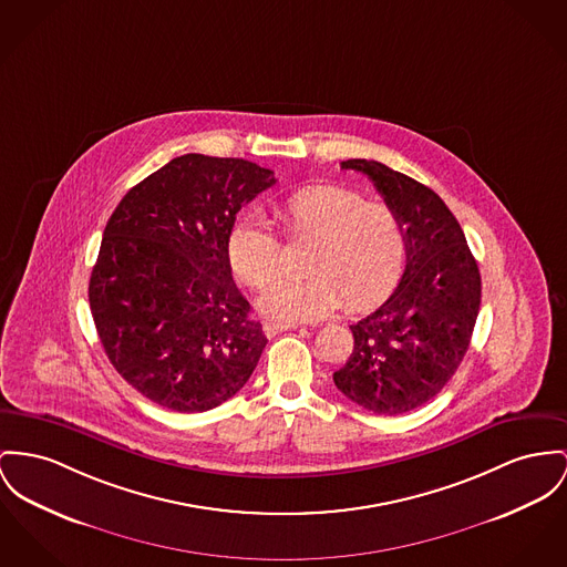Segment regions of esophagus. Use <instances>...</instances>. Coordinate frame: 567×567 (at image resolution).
I'll return each mask as SVG.
<instances>
[{
    "label": "esophagus",
    "mask_w": 567,
    "mask_h": 567,
    "mask_svg": "<svg viewBox=\"0 0 567 567\" xmlns=\"http://www.w3.org/2000/svg\"><path fill=\"white\" fill-rule=\"evenodd\" d=\"M290 329H297V324H284V322H266L265 324V333L268 338H275L277 333L290 331Z\"/></svg>",
    "instance_id": "34e87169"
}]
</instances>
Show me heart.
I'll list each match as a JSON object with an SVG mask.
<instances>
[{"mask_svg":"<svg viewBox=\"0 0 567 567\" xmlns=\"http://www.w3.org/2000/svg\"><path fill=\"white\" fill-rule=\"evenodd\" d=\"M272 219L288 238L311 240L302 279L277 281L260 299V311L279 322L327 316L341 301L368 311L398 286L409 258L402 217L386 204L336 183L307 185L277 199ZM279 240L260 219H243L227 236L231 270L262 290L279 275Z\"/></svg>","mask_w":567,"mask_h":567,"instance_id":"heart-1","label":"heart"}]
</instances>
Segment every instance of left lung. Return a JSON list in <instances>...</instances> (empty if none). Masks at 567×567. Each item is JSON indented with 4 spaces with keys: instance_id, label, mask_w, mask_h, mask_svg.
Instances as JSON below:
<instances>
[{
    "instance_id": "8db88e82",
    "label": "left lung",
    "mask_w": 567,
    "mask_h": 567,
    "mask_svg": "<svg viewBox=\"0 0 567 567\" xmlns=\"http://www.w3.org/2000/svg\"><path fill=\"white\" fill-rule=\"evenodd\" d=\"M404 221L409 258L395 292L350 324L354 348L333 380L354 404L402 415L430 402L462 363L482 302V277L445 202L378 161L348 158Z\"/></svg>"
}]
</instances>
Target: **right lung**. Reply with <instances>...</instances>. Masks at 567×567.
Masks as SVG:
<instances>
[{"instance_id": "obj_1", "label": "right lung", "mask_w": 567, "mask_h": 567, "mask_svg": "<svg viewBox=\"0 0 567 567\" xmlns=\"http://www.w3.org/2000/svg\"><path fill=\"white\" fill-rule=\"evenodd\" d=\"M275 174L185 154L128 190L103 231L90 309L117 374L154 404L204 413L254 374L266 336L231 279L236 213Z\"/></svg>"}]
</instances>
